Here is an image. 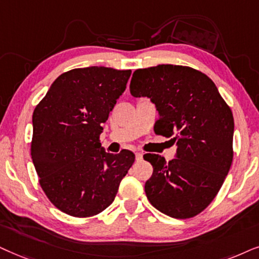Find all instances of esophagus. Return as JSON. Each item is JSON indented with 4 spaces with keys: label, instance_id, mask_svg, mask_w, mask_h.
Returning a JSON list of instances; mask_svg holds the SVG:
<instances>
[{
    "label": "esophagus",
    "instance_id": "esophagus-1",
    "mask_svg": "<svg viewBox=\"0 0 259 259\" xmlns=\"http://www.w3.org/2000/svg\"><path fill=\"white\" fill-rule=\"evenodd\" d=\"M135 156H136V161H142L143 154L142 153H136Z\"/></svg>",
    "mask_w": 259,
    "mask_h": 259
}]
</instances>
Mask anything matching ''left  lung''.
Wrapping results in <instances>:
<instances>
[{
	"label": "left lung",
	"mask_w": 259,
	"mask_h": 259,
	"mask_svg": "<svg viewBox=\"0 0 259 259\" xmlns=\"http://www.w3.org/2000/svg\"><path fill=\"white\" fill-rule=\"evenodd\" d=\"M134 97L155 103L156 135L173 137L178 149L165 162L146 154L153 175L144 191L155 208L177 219L198 215L222 188L233 160V115L214 82L202 72L180 65H157L134 72Z\"/></svg>",
	"instance_id": "8db88e82"
}]
</instances>
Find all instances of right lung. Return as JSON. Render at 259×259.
I'll return each instance as SVG.
<instances>
[{
  "label": "right lung",
  "instance_id": "1",
  "mask_svg": "<svg viewBox=\"0 0 259 259\" xmlns=\"http://www.w3.org/2000/svg\"><path fill=\"white\" fill-rule=\"evenodd\" d=\"M132 70L91 66L55 79L33 112L30 155L48 200L75 218L112 204L135 155L106 153L99 136Z\"/></svg>",
  "mask_w": 259,
  "mask_h": 259
}]
</instances>
